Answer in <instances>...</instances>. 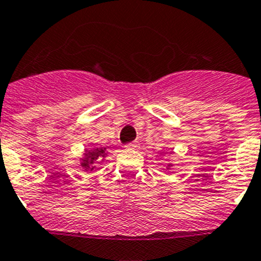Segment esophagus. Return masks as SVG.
Segmentation results:
<instances>
[{
    "label": "esophagus",
    "mask_w": 261,
    "mask_h": 261,
    "mask_svg": "<svg viewBox=\"0 0 261 261\" xmlns=\"http://www.w3.org/2000/svg\"><path fill=\"white\" fill-rule=\"evenodd\" d=\"M125 147H126V149L135 150V149H138V147H139V143H138V141H133V143H130V144H126Z\"/></svg>",
    "instance_id": "1"
}]
</instances>
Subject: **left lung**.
Returning <instances> with one entry per match:
<instances>
[{
  "label": "left lung",
  "instance_id": "obj_1",
  "mask_svg": "<svg viewBox=\"0 0 261 261\" xmlns=\"http://www.w3.org/2000/svg\"><path fill=\"white\" fill-rule=\"evenodd\" d=\"M173 167V164H172V163H168V169H170V168H172Z\"/></svg>",
  "mask_w": 261,
  "mask_h": 261
}]
</instances>
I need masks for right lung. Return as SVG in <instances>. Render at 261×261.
<instances>
[{
  "instance_id": "1",
  "label": "right lung",
  "mask_w": 261,
  "mask_h": 261,
  "mask_svg": "<svg viewBox=\"0 0 261 261\" xmlns=\"http://www.w3.org/2000/svg\"><path fill=\"white\" fill-rule=\"evenodd\" d=\"M107 156L106 147H94V149H86L80 159L81 167L84 172H92L96 169L97 165L105 160Z\"/></svg>"
}]
</instances>
